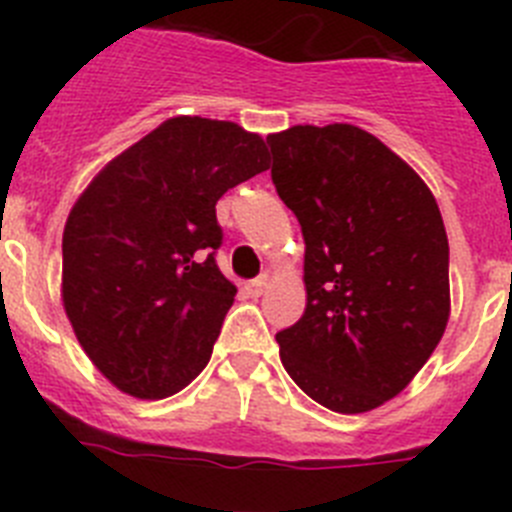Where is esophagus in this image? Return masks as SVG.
Instances as JSON below:
<instances>
[{"instance_id":"1","label":"esophagus","mask_w":512,"mask_h":512,"mask_svg":"<svg viewBox=\"0 0 512 512\" xmlns=\"http://www.w3.org/2000/svg\"><path fill=\"white\" fill-rule=\"evenodd\" d=\"M266 287H269V277H259V279H253V282H248V287H246V292L251 297H261L266 292Z\"/></svg>"}]
</instances>
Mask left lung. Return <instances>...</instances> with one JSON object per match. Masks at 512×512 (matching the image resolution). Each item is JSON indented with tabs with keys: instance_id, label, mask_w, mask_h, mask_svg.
Returning <instances> with one entry per match:
<instances>
[{
	"instance_id": "obj_1",
	"label": "left lung",
	"mask_w": 512,
	"mask_h": 512,
	"mask_svg": "<svg viewBox=\"0 0 512 512\" xmlns=\"http://www.w3.org/2000/svg\"><path fill=\"white\" fill-rule=\"evenodd\" d=\"M266 143L271 182L305 238V312L277 333L284 369L323 408H379L423 369L449 323L436 197L356 125H295Z\"/></svg>"
}]
</instances>
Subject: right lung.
I'll return each mask as SVG.
<instances>
[{
    "mask_svg": "<svg viewBox=\"0 0 512 512\" xmlns=\"http://www.w3.org/2000/svg\"><path fill=\"white\" fill-rule=\"evenodd\" d=\"M266 169L261 135L179 115L112 158L71 207L63 307L117 390L164 400L205 369L235 297L215 261V205Z\"/></svg>",
    "mask_w": 512,
    "mask_h": 512,
    "instance_id": "right-lung-1",
    "label": "right lung"
}]
</instances>
